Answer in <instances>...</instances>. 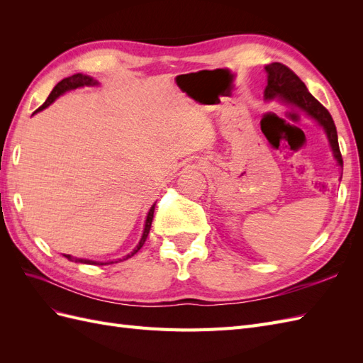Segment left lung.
Segmentation results:
<instances>
[{"mask_svg":"<svg viewBox=\"0 0 363 363\" xmlns=\"http://www.w3.org/2000/svg\"><path fill=\"white\" fill-rule=\"evenodd\" d=\"M265 72L268 75L265 100L267 101L279 100L288 106L298 107L300 111H303L306 115L313 118L316 123L324 128L327 139L330 142L333 156L339 167H342L344 163H342V156H340V150L337 144L336 125L327 108L318 101L309 91H307L306 84L288 67H284L283 63L274 62L267 65Z\"/></svg>","mask_w":363,"mask_h":363,"instance_id":"8db88e82","label":"left lung"}]
</instances>
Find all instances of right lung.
<instances>
[{
  "mask_svg": "<svg viewBox=\"0 0 363 363\" xmlns=\"http://www.w3.org/2000/svg\"><path fill=\"white\" fill-rule=\"evenodd\" d=\"M95 84H98V82H96V80H94L92 77H89V75L74 74V75H71V77H67V79H63L62 82H59L56 86H54V89L51 91L50 96L47 98V101L43 103L35 113H38V112L43 111V108H47L51 103L56 101L57 98H59L60 95H63L65 92L72 91V89H77V87H83V86H95ZM152 215H155V204L151 206L150 212H148V215H147V219H145V228H144V233H142V238H140V240H139V244L136 245V248H135L133 251H131V255H127V256L124 257V260H125V259H128V257H131V256H135L136 252L142 248V245L145 244V240H147L148 233H150V228H151V223H152ZM65 257H67V259H68V260H71V262H75V263H89V265H107V263L121 262V259H118V260H115V262H113V260H112V262H95V260H89V259L72 257V256H69V255H65Z\"/></svg>",
  "mask_w": 363,
  "mask_h": 363,
  "instance_id": "right-lung-1",
  "label": "right lung"
}]
</instances>
